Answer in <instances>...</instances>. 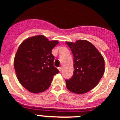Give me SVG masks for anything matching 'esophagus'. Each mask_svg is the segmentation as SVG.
<instances>
[{"mask_svg": "<svg viewBox=\"0 0 120 120\" xmlns=\"http://www.w3.org/2000/svg\"><path fill=\"white\" fill-rule=\"evenodd\" d=\"M58 69H59V71L61 72V71H62V67H60L58 68Z\"/></svg>", "mask_w": 120, "mask_h": 120, "instance_id": "esophagus-1", "label": "esophagus"}]
</instances>
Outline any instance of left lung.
Masks as SVG:
<instances>
[{"mask_svg":"<svg viewBox=\"0 0 120 120\" xmlns=\"http://www.w3.org/2000/svg\"><path fill=\"white\" fill-rule=\"evenodd\" d=\"M73 55L74 72L65 80L70 91L82 94L90 91L98 83L105 72V60L93 44L86 40L66 42Z\"/></svg>","mask_w":120,"mask_h":120,"instance_id":"left-lung-1","label":"left lung"}]
</instances>
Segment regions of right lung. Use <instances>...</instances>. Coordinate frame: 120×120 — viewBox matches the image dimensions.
<instances>
[{"label":"right lung","mask_w":120,"mask_h":120,"mask_svg":"<svg viewBox=\"0 0 120 120\" xmlns=\"http://www.w3.org/2000/svg\"><path fill=\"white\" fill-rule=\"evenodd\" d=\"M58 43L40 35L28 38L18 48L14 66L19 82L29 92L47 90L54 75L59 72L54 66L55 57L52 53Z\"/></svg>","instance_id":"1"}]
</instances>
